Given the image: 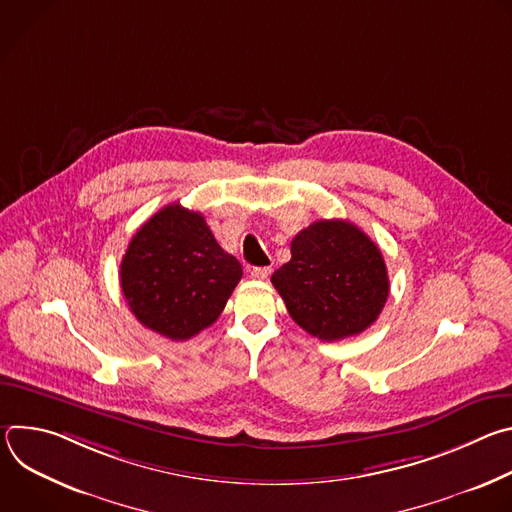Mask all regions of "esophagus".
Wrapping results in <instances>:
<instances>
[{
	"mask_svg": "<svg viewBox=\"0 0 512 512\" xmlns=\"http://www.w3.org/2000/svg\"><path fill=\"white\" fill-rule=\"evenodd\" d=\"M271 273V267H253L251 269V277L253 279H267Z\"/></svg>",
	"mask_w": 512,
	"mask_h": 512,
	"instance_id": "esophagus-1",
	"label": "esophagus"
}]
</instances>
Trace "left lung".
Masks as SVG:
<instances>
[{
  "mask_svg": "<svg viewBox=\"0 0 512 512\" xmlns=\"http://www.w3.org/2000/svg\"><path fill=\"white\" fill-rule=\"evenodd\" d=\"M271 283L294 322L334 342L367 330L389 298L381 249L340 218L316 221L291 241V259Z\"/></svg>",
  "mask_w": 512,
  "mask_h": 512,
  "instance_id": "obj_1",
  "label": "left lung"
}]
</instances>
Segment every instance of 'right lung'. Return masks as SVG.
I'll return each mask as SVG.
<instances>
[{
	"label": "right lung",
	"mask_w": 512,
	"mask_h": 512,
	"mask_svg": "<svg viewBox=\"0 0 512 512\" xmlns=\"http://www.w3.org/2000/svg\"><path fill=\"white\" fill-rule=\"evenodd\" d=\"M119 277L145 328L188 340L221 316L243 267L216 243L200 212L174 202L133 235Z\"/></svg>",
	"instance_id": "right-lung-1"
}]
</instances>
